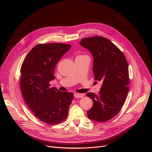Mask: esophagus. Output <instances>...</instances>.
Masks as SVG:
<instances>
[{
	"label": "esophagus",
	"instance_id": "esophagus-1",
	"mask_svg": "<svg viewBox=\"0 0 152 152\" xmlns=\"http://www.w3.org/2000/svg\"><path fill=\"white\" fill-rule=\"evenodd\" d=\"M83 94H79V93H75L74 94V96L75 98H82L83 97Z\"/></svg>",
	"mask_w": 152,
	"mask_h": 152
}]
</instances>
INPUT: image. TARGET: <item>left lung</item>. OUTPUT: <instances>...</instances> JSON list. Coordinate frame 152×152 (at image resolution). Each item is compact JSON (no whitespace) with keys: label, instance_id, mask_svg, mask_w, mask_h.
Returning a JSON list of instances; mask_svg holds the SVG:
<instances>
[{"label":"left lung","instance_id":"8db88e82","mask_svg":"<svg viewBox=\"0 0 152 152\" xmlns=\"http://www.w3.org/2000/svg\"><path fill=\"white\" fill-rule=\"evenodd\" d=\"M79 44L91 53L94 78L102 82L99 94H86L93 102L87 116L96 121H106L120 111L129 91L126 59L114 44L103 37L83 38Z\"/></svg>","mask_w":152,"mask_h":152}]
</instances>
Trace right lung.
<instances>
[{
	"instance_id": "1",
	"label": "right lung",
	"mask_w": 152,
	"mask_h": 152,
	"mask_svg": "<svg viewBox=\"0 0 152 152\" xmlns=\"http://www.w3.org/2000/svg\"><path fill=\"white\" fill-rule=\"evenodd\" d=\"M71 48L62 43L41 44L27 55L21 67L20 88L23 99L35 117L49 124L66 120L73 94L52 87L54 70L60 58Z\"/></svg>"
}]
</instances>
